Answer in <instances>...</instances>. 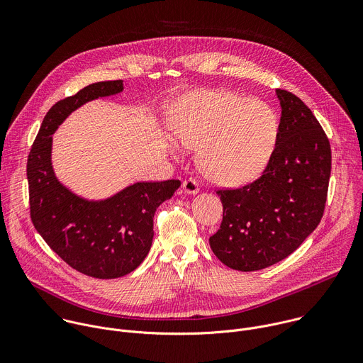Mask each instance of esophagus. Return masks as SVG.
Masks as SVG:
<instances>
[{
  "mask_svg": "<svg viewBox=\"0 0 363 363\" xmlns=\"http://www.w3.org/2000/svg\"><path fill=\"white\" fill-rule=\"evenodd\" d=\"M182 189H184V192L188 194V195H195V194H198V191H199L198 184L195 182V179H186V181H184V182H182Z\"/></svg>",
  "mask_w": 363,
  "mask_h": 363,
  "instance_id": "1",
  "label": "esophagus"
}]
</instances>
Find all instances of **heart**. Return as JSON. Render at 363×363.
Returning a JSON list of instances; mask_svg holds the SVG:
<instances>
[{
	"label": "heart",
	"instance_id": "obj_1",
	"mask_svg": "<svg viewBox=\"0 0 363 363\" xmlns=\"http://www.w3.org/2000/svg\"><path fill=\"white\" fill-rule=\"evenodd\" d=\"M279 128V116L269 103L223 89L185 94L171 116L175 140L198 149L201 172L225 186L248 184L263 174Z\"/></svg>",
	"mask_w": 363,
	"mask_h": 363
}]
</instances>
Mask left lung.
<instances>
[{"instance_id":"left-lung-1","label":"left lung","mask_w":363,"mask_h":363,"mask_svg":"<svg viewBox=\"0 0 363 363\" xmlns=\"http://www.w3.org/2000/svg\"><path fill=\"white\" fill-rule=\"evenodd\" d=\"M281 118L263 175L238 189L218 191L223 223L210 237L218 260L240 272L270 267L319 225L328 196L332 152L326 133L304 103L277 89Z\"/></svg>"}]
</instances>
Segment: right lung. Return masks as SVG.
<instances>
[{
	"mask_svg": "<svg viewBox=\"0 0 363 363\" xmlns=\"http://www.w3.org/2000/svg\"><path fill=\"white\" fill-rule=\"evenodd\" d=\"M123 91V80L97 82L57 101L43 119L27 162L31 220L63 262L94 279H118L140 266L153 240V216L181 186L178 179L135 182L116 194L84 198L56 175L53 136L79 108Z\"/></svg>",
	"mask_w": 363,
	"mask_h": 363,
	"instance_id": "obj_1",
	"label": "right lung"
}]
</instances>
